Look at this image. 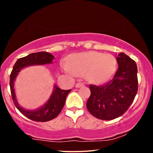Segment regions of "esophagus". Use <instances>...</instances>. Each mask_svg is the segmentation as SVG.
<instances>
[{
    "mask_svg": "<svg viewBox=\"0 0 153 153\" xmlns=\"http://www.w3.org/2000/svg\"><path fill=\"white\" fill-rule=\"evenodd\" d=\"M82 86H83V84H82V83H81V82H78V83H76V84H75V88H81Z\"/></svg>",
    "mask_w": 153,
    "mask_h": 153,
    "instance_id": "1",
    "label": "esophagus"
}]
</instances>
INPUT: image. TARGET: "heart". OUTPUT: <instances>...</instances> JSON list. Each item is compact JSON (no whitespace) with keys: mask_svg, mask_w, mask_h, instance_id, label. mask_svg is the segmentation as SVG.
Here are the masks:
<instances>
[{"mask_svg":"<svg viewBox=\"0 0 153 153\" xmlns=\"http://www.w3.org/2000/svg\"><path fill=\"white\" fill-rule=\"evenodd\" d=\"M61 65L67 74L82 75L87 82L97 85L107 82L117 70L114 56L95 51L72 54Z\"/></svg>","mask_w":153,"mask_h":153,"instance_id":"1","label":"heart"}]
</instances>
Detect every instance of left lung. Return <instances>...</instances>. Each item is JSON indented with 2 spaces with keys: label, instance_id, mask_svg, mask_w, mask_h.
Here are the masks:
<instances>
[{
  "label": "left lung",
  "instance_id": "1",
  "mask_svg": "<svg viewBox=\"0 0 153 153\" xmlns=\"http://www.w3.org/2000/svg\"><path fill=\"white\" fill-rule=\"evenodd\" d=\"M118 70L111 80L100 86L90 85L91 94L87 108L92 116L102 120L121 117L128 109L138 91L136 63L124 53L117 57Z\"/></svg>",
  "mask_w": 153,
  "mask_h": 153
}]
</instances>
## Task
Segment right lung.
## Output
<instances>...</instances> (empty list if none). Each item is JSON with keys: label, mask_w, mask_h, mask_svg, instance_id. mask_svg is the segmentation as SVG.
Returning a JSON list of instances; mask_svg holds the SVG:
<instances>
[{"label": "right lung", "mask_w": 153, "mask_h": 153, "mask_svg": "<svg viewBox=\"0 0 153 153\" xmlns=\"http://www.w3.org/2000/svg\"><path fill=\"white\" fill-rule=\"evenodd\" d=\"M53 59V56L48 52L42 51L30 53L27 56L20 58L17 60L11 72L10 78V87L11 95L14 104L23 115L32 121L45 122L56 117L62 110L65 104L66 97L71 90H61L59 87H57L56 85H54L51 95L50 96L49 100L42 107L36 110H27L20 107L17 102L14 88L15 80L19 72L24 68L30 65L52 63Z\"/></svg>", "instance_id": "right-lung-1"}]
</instances>
